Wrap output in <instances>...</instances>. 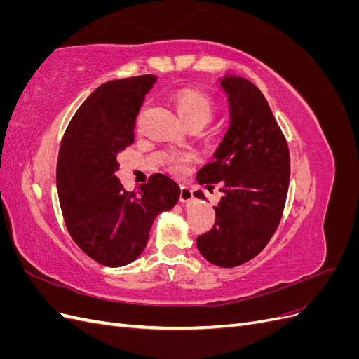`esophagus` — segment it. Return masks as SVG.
<instances>
[{"instance_id": "obj_1", "label": "esophagus", "mask_w": 359, "mask_h": 359, "mask_svg": "<svg viewBox=\"0 0 359 359\" xmlns=\"http://www.w3.org/2000/svg\"><path fill=\"white\" fill-rule=\"evenodd\" d=\"M193 199V190L187 186H181V191H180V201L181 202H189Z\"/></svg>"}]
</instances>
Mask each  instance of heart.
Returning <instances> with one entry per match:
<instances>
[{
  "label": "heart",
  "instance_id": "b5f03b06",
  "mask_svg": "<svg viewBox=\"0 0 359 359\" xmlns=\"http://www.w3.org/2000/svg\"><path fill=\"white\" fill-rule=\"evenodd\" d=\"M175 106L189 127H203L208 124L215 114V102L211 97L199 90H181L175 95ZM190 161L189 154H173L168 158V166L181 172Z\"/></svg>",
  "mask_w": 359,
  "mask_h": 359
}]
</instances>
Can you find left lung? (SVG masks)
Wrapping results in <instances>:
<instances>
[{"label":"left lung","instance_id":"left-lung-1","mask_svg":"<svg viewBox=\"0 0 359 359\" xmlns=\"http://www.w3.org/2000/svg\"><path fill=\"white\" fill-rule=\"evenodd\" d=\"M231 127L214 160L198 172V182L223 193L214 206L215 223L196 244L208 262L232 268L257 256L273 238L283 215L290 178L286 137L255 83L224 76ZM196 198H205L201 190Z\"/></svg>","mask_w":359,"mask_h":359}]
</instances>
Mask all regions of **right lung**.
Here are the masks:
<instances>
[{
	"mask_svg": "<svg viewBox=\"0 0 359 359\" xmlns=\"http://www.w3.org/2000/svg\"><path fill=\"white\" fill-rule=\"evenodd\" d=\"M157 76L109 81L86 99L62 136L57 189L64 222L85 255L104 266H124L144 252L151 226L180 199V186L153 173L127 191L115 170L119 151L135 142L136 116Z\"/></svg>",
	"mask_w": 359,
	"mask_h": 359,
	"instance_id": "add662e5",
	"label": "right lung"
}]
</instances>
